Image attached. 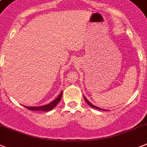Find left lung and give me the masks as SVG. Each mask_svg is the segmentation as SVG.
Listing matches in <instances>:
<instances>
[{
  "mask_svg": "<svg viewBox=\"0 0 147 147\" xmlns=\"http://www.w3.org/2000/svg\"><path fill=\"white\" fill-rule=\"evenodd\" d=\"M84 100H86V102H87V104H88V105H89V106H91V107H93V108H95V109H100V110H103V109H100V108H98V107H97V106H94V105H92V103H90V102H89V101H88V100H87V98H85V97H84ZM104 111H105V110H104Z\"/></svg>",
  "mask_w": 147,
  "mask_h": 147,
  "instance_id": "8db88e82",
  "label": "left lung"
}]
</instances>
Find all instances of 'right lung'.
Wrapping results in <instances>:
<instances>
[{"label":"right lung","instance_id":"1","mask_svg":"<svg viewBox=\"0 0 147 147\" xmlns=\"http://www.w3.org/2000/svg\"><path fill=\"white\" fill-rule=\"evenodd\" d=\"M62 95H63V91H62L61 93L60 94L58 97H57L55 100H53L52 102H51L49 104L45 105V106H34V107H29V106H25V108H27L28 109L31 110V111H49L50 110L53 109L55 106L58 104V103L60 102V100H61Z\"/></svg>","mask_w":147,"mask_h":147}]
</instances>
